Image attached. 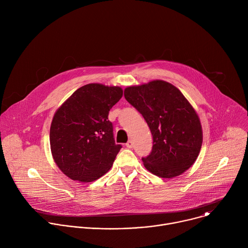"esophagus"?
Instances as JSON below:
<instances>
[{
    "instance_id": "obj_1",
    "label": "esophagus",
    "mask_w": 248,
    "mask_h": 248,
    "mask_svg": "<svg viewBox=\"0 0 248 248\" xmlns=\"http://www.w3.org/2000/svg\"><path fill=\"white\" fill-rule=\"evenodd\" d=\"M125 146H126L127 148H132V146H133V142H132V140H128L127 142H126V144H125Z\"/></svg>"
}]
</instances>
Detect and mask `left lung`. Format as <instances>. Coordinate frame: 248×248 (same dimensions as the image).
Instances as JSON below:
<instances>
[{
    "instance_id": "obj_1",
    "label": "left lung",
    "mask_w": 248,
    "mask_h": 248,
    "mask_svg": "<svg viewBox=\"0 0 248 248\" xmlns=\"http://www.w3.org/2000/svg\"><path fill=\"white\" fill-rule=\"evenodd\" d=\"M124 98L143 116L152 136L150 155L144 167L163 179L184 173L196 161L203 141L199 117L172 84L152 80L124 89Z\"/></svg>"
}]
</instances>
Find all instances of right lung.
Returning <instances> with one entry per match:
<instances>
[{
  "mask_svg": "<svg viewBox=\"0 0 248 248\" xmlns=\"http://www.w3.org/2000/svg\"><path fill=\"white\" fill-rule=\"evenodd\" d=\"M123 97L119 86L89 83L73 93L56 111L50 145L59 169L73 181L90 183L107 172L121 150L108 120Z\"/></svg>",
  "mask_w": 248,
  "mask_h": 248,
  "instance_id": "add662e5",
  "label": "right lung"
}]
</instances>
